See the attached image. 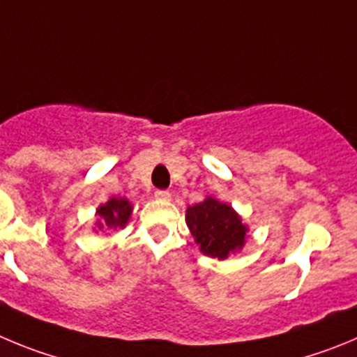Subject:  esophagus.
Wrapping results in <instances>:
<instances>
[{
    "mask_svg": "<svg viewBox=\"0 0 357 357\" xmlns=\"http://www.w3.org/2000/svg\"><path fill=\"white\" fill-rule=\"evenodd\" d=\"M155 197L158 199V201H171V192H169V190H156Z\"/></svg>",
    "mask_w": 357,
    "mask_h": 357,
    "instance_id": "1",
    "label": "esophagus"
}]
</instances>
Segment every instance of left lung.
<instances>
[{
	"instance_id": "1",
	"label": "left lung",
	"mask_w": 357,
	"mask_h": 357,
	"mask_svg": "<svg viewBox=\"0 0 357 357\" xmlns=\"http://www.w3.org/2000/svg\"><path fill=\"white\" fill-rule=\"evenodd\" d=\"M186 226L202 255L227 259L243 249L249 226L234 208L217 197L206 199L186 208Z\"/></svg>"
}]
</instances>
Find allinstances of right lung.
<instances>
[{
	"mask_svg": "<svg viewBox=\"0 0 357 357\" xmlns=\"http://www.w3.org/2000/svg\"><path fill=\"white\" fill-rule=\"evenodd\" d=\"M133 213V204L126 197H112L96 210L94 231L124 229Z\"/></svg>",
	"mask_w": 357,
	"mask_h": 357,
	"instance_id": "right-lung-1",
	"label": "right lung"
}]
</instances>
